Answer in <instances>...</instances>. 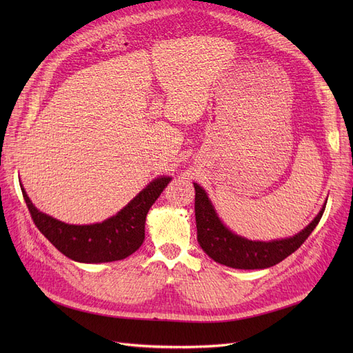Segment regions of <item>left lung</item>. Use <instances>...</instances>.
Instances as JSON below:
<instances>
[{
    "label": "left lung",
    "mask_w": 353,
    "mask_h": 353,
    "mask_svg": "<svg viewBox=\"0 0 353 353\" xmlns=\"http://www.w3.org/2000/svg\"><path fill=\"white\" fill-rule=\"evenodd\" d=\"M193 184L196 190L194 213L199 245L214 262L234 269H266L285 261L303 245L318 226L326 208L323 206L312 223L293 237L273 242H252L232 233L221 223L206 192L197 183Z\"/></svg>",
    "instance_id": "8db88e82"
}]
</instances>
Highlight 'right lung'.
I'll list each match as a JSON object with an SVG mask.
<instances>
[{"label": "right lung", "mask_w": 353, "mask_h": 353, "mask_svg": "<svg viewBox=\"0 0 353 353\" xmlns=\"http://www.w3.org/2000/svg\"><path fill=\"white\" fill-rule=\"evenodd\" d=\"M170 180V177L153 180L116 216L103 223L85 226L67 225L39 212L26 190L21 189V192L37 229L55 249L76 262L103 263L121 261L141 246L145 216Z\"/></svg>", "instance_id": "add662e5"}]
</instances>
